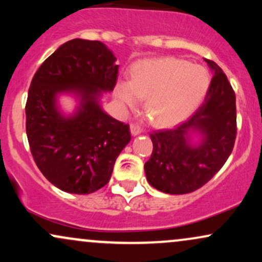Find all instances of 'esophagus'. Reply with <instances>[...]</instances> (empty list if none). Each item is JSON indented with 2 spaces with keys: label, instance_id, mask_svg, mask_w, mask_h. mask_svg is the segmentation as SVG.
Segmentation results:
<instances>
[{
  "label": "esophagus",
  "instance_id": "obj_1",
  "mask_svg": "<svg viewBox=\"0 0 262 262\" xmlns=\"http://www.w3.org/2000/svg\"><path fill=\"white\" fill-rule=\"evenodd\" d=\"M130 132H132V134H133V135H138V134H140L141 132H143V129H141L140 125L137 124V123H132V124H130Z\"/></svg>",
  "mask_w": 262,
  "mask_h": 262
}]
</instances>
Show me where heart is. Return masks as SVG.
<instances>
[{"label":"heart","mask_w":262,"mask_h":262,"mask_svg":"<svg viewBox=\"0 0 262 262\" xmlns=\"http://www.w3.org/2000/svg\"><path fill=\"white\" fill-rule=\"evenodd\" d=\"M208 86L209 76L203 66L177 58L148 59L133 65L130 82H119L117 95L128 106L145 97L150 122L159 127H170L196 110Z\"/></svg>","instance_id":"heart-1"}]
</instances>
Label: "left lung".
Returning a JSON list of instances; mask_svg holds the SVG:
<instances>
[{"label":"left lung","instance_id":"1","mask_svg":"<svg viewBox=\"0 0 262 262\" xmlns=\"http://www.w3.org/2000/svg\"><path fill=\"white\" fill-rule=\"evenodd\" d=\"M206 62L214 75L203 103L177 127L150 133L154 148L144 169L150 185L165 193L185 194L202 187L222 169L235 144V92L223 70L212 60ZM191 127L205 134L198 148L185 143Z\"/></svg>","mask_w":262,"mask_h":262}]
</instances>
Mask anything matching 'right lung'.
<instances>
[{"label":"right lung","instance_id":"obj_1","mask_svg":"<svg viewBox=\"0 0 262 262\" xmlns=\"http://www.w3.org/2000/svg\"><path fill=\"white\" fill-rule=\"evenodd\" d=\"M98 40L73 39L40 65L33 76L26 103V132L38 169L54 186L89 194L106 186L119 152L130 141L125 123L107 116L97 104L102 91H112L118 65ZM76 91L83 97L69 120L55 108V96Z\"/></svg>","mask_w":262,"mask_h":262}]
</instances>
